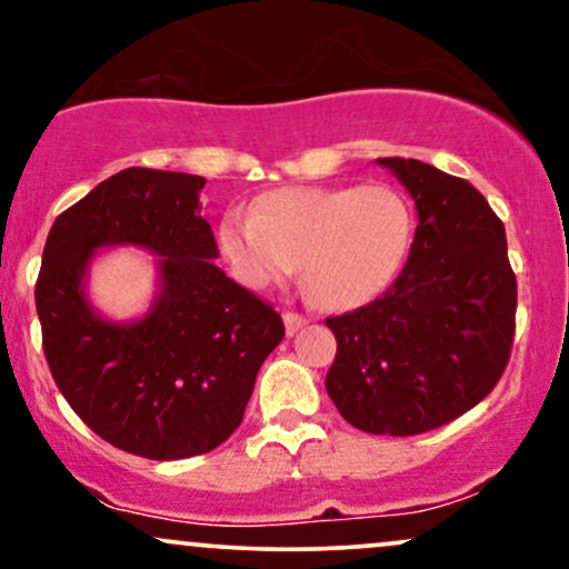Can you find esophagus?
<instances>
[{"mask_svg":"<svg viewBox=\"0 0 569 569\" xmlns=\"http://www.w3.org/2000/svg\"><path fill=\"white\" fill-rule=\"evenodd\" d=\"M308 325V319L303 317V313H296V311H287L284 313V329H287V335H298L300 329H303Z\"/></svg>","mask_w":569,"mask_h":569,"instance_id":"1","label":"esophagus"}]
</instances>
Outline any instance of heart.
<instances>
[{"label": "heart", "instance_id": "b5f03b06", "mask_svg": "<svg viewBox=\"0 0 569 569\" xmlns=\"http://www.w3.org/2000/svg\"><path fill=\"white\" fill-rule=\"evenodd\" d=\"M411 229L409 202L392 187H282L252 213H229L221 248L244 284H279L300 263L319 306L350 311L392 282Z\"/></svg>", "mask_w": 569, "mask_h": 569}]
</instances>
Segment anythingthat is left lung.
<instances>
[{
	"mask_svg": "<svg viewBox=\"0 0 569 569\" xmlns=\"http://www.w3.org/2000/svg\"><path fill=\"white\" fill-rule=\"evenodd\" d=\"M377 163L409 189L419 223L390 290L327 319L338 356L325 385L348 425L403 438L461 417L501 380L517 279L503 223L467 179L411 158Z\"/></svg>",
	"mask_w": 569,
	"mask_h": 569,
	"instance_id": "left-lung-1",
	"label": "left lung"
}]
</instances>
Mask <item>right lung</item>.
<instances>
[{
  "label": "right lung",
  "mask_w": 569,
  "mask_h": 569,
  "mask_svg": "<svg viewBox=\"0 0 569 569\" xmlns=\"http://www.w3.org/2000/svg\"><path fill=\"white\" fill-rule=\"evenodd\" d=\"M202 187L156 168L104 179L54 219L37 279L41 346L70 409L110 446L156 461L221 446L284 338L282 317L213 263ZM118 243L159 256V296L134 322L100 318L86 296L93 252Z\"/></svg>",
  "instance_id": "obj_1"
}]
</instances>
